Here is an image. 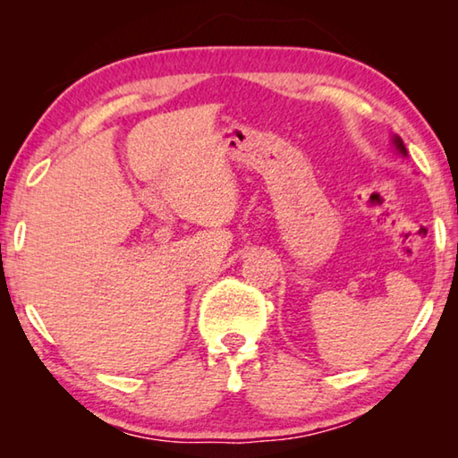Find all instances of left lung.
I'll use <instances>...</instances> for the list:
<instances>
[{"label":"left lung","instance_id":"obj_1","mask_svg":"<svg viewBox=\"0 0 458 458\" xmlns=\"http://www.w3.org/2000/svg\"><path fill=\"white\" fill-rule=\"evenodd\" d=\"M394 143H396V147H398V149H400L402 153H406V147H404V143H402V139H400V137L394 139Z\"/></svg>","mask_w":458,"mask_h":458}]
</instances>
